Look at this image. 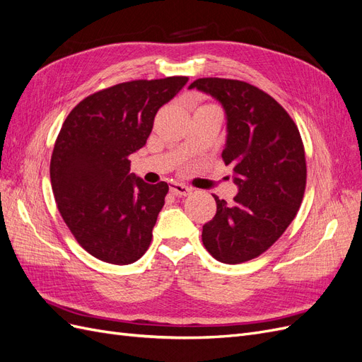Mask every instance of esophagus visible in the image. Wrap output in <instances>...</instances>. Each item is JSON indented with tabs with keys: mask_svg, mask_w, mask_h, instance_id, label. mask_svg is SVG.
<instances>
[{
	"mask_svg": "<svg viewBox=\"0 0 362 362\" xmlns=\"http://www.w3.org/2000/svg\"><path fill=\"white\" fill-rule=\"evenodd\" d=\"M170 193L173 196H180V198H182V196H187L192 193V189L187 187V185L184 184H180V182H170V187H169Z\"/></svg>",
	"mask_w": 362,
	"mask_h": 362,
	"instance_id": "1",
	"label": "esophagus"
}]
</instances>
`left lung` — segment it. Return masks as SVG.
I'll list each match as a JSON object with an SVG mask.
<instances>
[{"mask_svg":"<svg viewBox=\"0 0 362 362\" xmlns=\"http://www.w3.org/2000/svg\"><path fill=\"white\" fill-rule=\"evenodd\" d=\"M198 89L222 104L225 164L234 166V202L214 196L217 211L202 226L205 249L225 264L266 252L293 222L306 184L305 149L288 113L258 87L238 80L199 78Z\"/></svg>","mask_w":362,"mask_h":362,"instance_id":"1","label":"left lung"}]
</instances>
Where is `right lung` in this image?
I'll return each mask as SVG.
<instances>
[{
  "label": "right lung",
  "instance_id": "add662e5",
  "mask_svg": "<svg viewBox=\"0 0 362 362\" xmlns=\"http://www.w3.org/2000/svg\"><path fill=\"white\" fill-rule=\"evenodd\" d=\"M187 76L120 83L75 105L51 157V185L64 223L95 258L125 266L151 245L168 182L129 173V156L146 145L158 108Z\"/></svg>",
  "mask_w": 362,
  "mask_h": 362
}]
</instances>
